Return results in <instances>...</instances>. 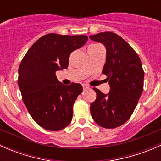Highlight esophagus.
I'll list each match as a JSON object with an SVG mask.
<instances>
[{
    "label": "esophagus",
    "mask_w": 161,
    "mask_h": 161,
    "mask_svg": "<svg viewBox=\"0 0 161 161\" xmlns=\"http://www.w3.org/2000/svg\"><path fill=\"white\" fill-rule=\"evenodd\" d=\"M82 88H83V90H86L87 89H89V86L86 85H82Z\"/></svg>",
    "instance_id": "obj_1"
}]
</instances>
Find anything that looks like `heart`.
<instances>
[{"label": "heart", "mask_w": 161, "mask_h": 161, "mask_svg": "<svg viewBox=\"0 0 161 161\" xmlns=\"http://www.w3.org/2000/svg\"><path fill=\"white\" fill-rule=\"evenodd\" d=\"M94 45H95V44H92V45H90V46H94Z\"/></svg>", "instance_id": "b5f03b06"}]
</instances>
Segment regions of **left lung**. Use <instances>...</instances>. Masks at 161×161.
I'll use <instances>...</instances> for the list:
<instances>
[{
	"label": "left lung",
	"mask_w": 161,
	"mask_h": 161,
	"mask_svg": "<svg viewBox=\"0 0 161 161\" xmlns=\"http://www.w3.org/2000/svg\"><path fill=\"white\" fill-rule=\"evenodd\" d=\"M90 39L106 47L102 73L108 76L111 88L108 94L93 88L97 99L90 104L91 115L101 127L115 129L130 118L137 106L143 90L142 63L134 49L114 32H100Z\"/></svg>",
	"instance_id": "obj_1"
}]
</instances>
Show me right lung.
I'll return each mask as SVG.
<instances>
[{"label": "right lung", "instance_id": "add662e5", "mask_svg": "<svg viewBox=\"0 0 161 161\" xmlns=\"http://www.w3.org/2000/svg\"><path fill=\"white\" fill-rule=\"evenodd\" d=\"M88 40L85 35L49 33L37 40L22 58L18 84L34 121L43 129L59 131L72 119L73 104L82 92L79 83L63 85L56 71L69 67V56Z\"/></svg>", "mask_w": 161, "mask_h": 161}]
</instances>
